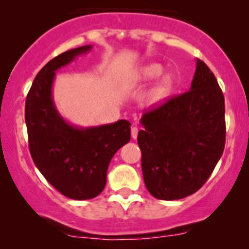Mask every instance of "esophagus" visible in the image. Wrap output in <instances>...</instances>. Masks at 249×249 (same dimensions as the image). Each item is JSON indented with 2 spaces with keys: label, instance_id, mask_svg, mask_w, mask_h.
I'll return each mask as SVG.
<instances>
[{
  "label": "esophagus",
  "instance_id": "esophagus-1",
  "mask_svg": "<svg viewBox=\"0 0 249 249\" xmlns=\"http://www.w3.org/2000/svg\"><path fill=\"white\" fill-rule=\"evenodd\" d=\"M137 136H139V127H137V126H132L131 127V137L134 140H136Z\"/></svg>",
  "mask_w": 249,
  "mask_h": 249
}]
</instances>
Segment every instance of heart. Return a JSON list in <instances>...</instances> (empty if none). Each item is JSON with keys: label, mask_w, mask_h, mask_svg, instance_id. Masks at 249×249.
Instances as JSON below:
<instances>
[{"label": "heart", "mask_w": 249, "mask_h": 249, "mask_svg": "<svg viewBox=\"0 0 249 249\" xmlns=\"http://www.w3.org/2000/svg\"><path fill=\"white\" fill-rule=\"evenodd\" d=\"M164 72V69L160 64H148L145 66H143L139 72V78L137 79L140 82H150V80L157 79L158 77H160ZM173 88V79L170 74H165L164 77H161V79L159 80V83L155 87L154 91L152 94V101L153 102H159L161 100H164L167 95L171 92Z\"/></svg>", "instance_id": "1"}]
</instances>
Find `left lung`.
<instances>
[{
    "mask_svg": "<svg viewBox=\"0 0 249 249\" xmlns=\"http://www.w3.org/2000/svg\"><path fill=\"white\" fill-rule=\"evenodd\" d=\"M137 142L148 192L159 200H178L200 189L225 145L224 95L201 60L189 91L167 100L141 118Z\"/></svg>",
    "mask_w": 249,
    "mask_h": 249,
    "instance_id": "8db88e82",
    "label": "left lung"
}]
</instances>
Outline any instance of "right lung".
<instances>
[{"label": "right lung", "mask_w": 249, "mask_h": 249, "mask_svg": "<svg viewBox=\"0 0 249 249\" xmlns=\"http://www.w3.org/2000/svg\"><path fill=\"white\" fill-rule=\"evenodd\" d=\"M84 46L57 55L37 73L25 104V122L32 160L62 195L88 200L104 190L107 170L119 148L130 141V122L78 127L60 115L53 101L55 72L91 50Z\"/></svg>", "instance_id": "obj_1"}]
</instances>
